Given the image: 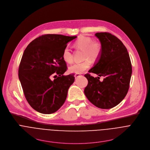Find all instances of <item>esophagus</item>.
<instances>
[{
	"label": "esophagus",
	"mask_w": 150,
	"mask_h": 150,
	"mask_svg": "<svg viewBox=\"0 0 150 150\" xmlns=\"http://www.w3.org/2000/svg\"><path fill=\"white\" fill-rule=\"evenodd\" d=\"M81 76V74H75L74 75V76H75V78L76 79V78H78L79 76Z\"/></svg>",
	"instance_id": "esophagus-1"
}]
</instances>
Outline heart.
Wrapping results in <instances>:
<instances>
[{"instance_id":"heart-1","label":"heart","mask_w":150,"mask_h":150,"mask_svg":"<svg viewBox=\"0 0 150 150\" xmlns=\"http://www.w3.org/2000/svg\"><path fill=\"white\" fill-rule=\"evenodd\" d=\"M75 45L79 49L84 51L83 59H90L95 61L100 57L102 52V47L100 43L93 42L89 37H80L75 43ZM62 58L67 63L73 61V57L70 49L67 46L64 48L62 52ZM91 65V62L87 59L81 63H74L68 68V72L72 74H81L88 69Z\"/></svg>"}]
</instances>
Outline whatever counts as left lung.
Instances as JSON below:
<instances>
[{"mask_svg": "<svg viewBox=\"0 0 150 150\" xmlns=\"http://www.w3.org/2000/svg\"><path fill=\"white\" fill-rule=\"evenodd\" d=\"M102 47L100 57L89 70L98 75L84 76L88 83L84 93L88 100L101 109H110L119 104L126 96L132 74V66L127 49L116 36L107 32L96 33ZM103 76V81L99 77Z\"/></svg>", "mask_w": 150, "mask_h": 150, "instance_id": "8db88e82", "label": "left lung"}]
</instances>
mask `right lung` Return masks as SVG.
Wrapping results in <instances>:
<instances>
[{
	"instance_id": "right-lung-1",
	"label": "right lung",
	"mask_w": 150,
	"mask_h": 150,
	"mask_svg": "<svg viewBox=\"0 0 150 150\" xmlns=\"http://www.w3.org/2000/svg\"><path fill=\"white\" fill-rule=\"evenodd\" d=\"M76 38L45 35L32 41L25 49L19 65V79L27 101L35 111L52 114L64 104L75 78L74 74L64 75L67 64L62 52L68 43ZM54 74L59 76L52 80Z\"/></svg>"
}]
</instances>
